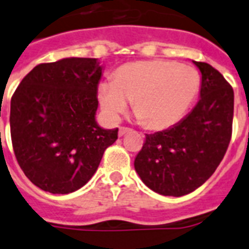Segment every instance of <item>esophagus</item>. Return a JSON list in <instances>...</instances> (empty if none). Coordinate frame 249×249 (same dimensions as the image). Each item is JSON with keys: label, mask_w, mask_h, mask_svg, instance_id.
<instances>
[{"label": "esophagus", "mask_w": 249, "mask_h": 249, "mask_svg": "<svg viewBox=\"0 0 249 249\" xmlns=\"http://www.w3.org/2000/svg\"><path fill=\"white\" fill-rule=\"evenodd\" d=\"M130 131H131V129L125 128V126H121V128L119 129V135H120V137H123V135H125L126 133H130Z\"/></svg>", "instance_id": "34e87169"}]
</instances>
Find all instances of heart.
Segmentation results:
<instances>
[{
	"label": "heart",
	"mask_w": 249,
	"mask_h": 249,
	"mask_svg": "<svg viewBox=\"0 0 249 249\" xmlns=\"http://www.w3.org/2000/svg\"><path fill=\"white\" fill-rule=\"evenodd\" d=\"M198 89L199 74L195 68L165 60H144L116 69L111 83L98 87V100L112 120L126 110L129 101L147 128L161 130L183 118Z\"/></svg>",
	"instance_id": "obj_1"
}]
</instances>
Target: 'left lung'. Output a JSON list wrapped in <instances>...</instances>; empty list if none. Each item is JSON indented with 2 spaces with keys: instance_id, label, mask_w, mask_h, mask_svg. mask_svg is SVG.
I'll return each instance as SVG.
<instances>
[{
  "instance_id": "8db88e82",
  "label": "left lung",
  "mask_w": 249,
  "mask_h": 249,
  "mask_svg": "<svg viewBox=\"0 0 249 249\" xmlns=\"http://www.w3.org/2000/svg\"><path fill=\"white\" fill-rule=\"evenodd\" d=\"M202 74L195 108L166 130L145 134L134 167L143 183L162 196L181 197L215 173L233 130L234 90L215 68L193 61Z\"/></svg>"
}]
</instances>
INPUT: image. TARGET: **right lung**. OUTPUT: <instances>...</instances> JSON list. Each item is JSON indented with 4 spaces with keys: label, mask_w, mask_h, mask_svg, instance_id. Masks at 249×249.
Instances as JSON below:
<instances>
[{
    "label": "right lung",
    "mask_w": 249,
    "mask_h": 249,
    "mask_svg": "<svg viewBox=\"0 0 249 249\" xmlns=\"http://www.w3.org/2000/svg\"><path fill=\"white\" fill-rule=\"evenodd\" d=\"M102 66L97 58L39 64L11 98V142L19 166L34 185L68 195L88 183L119 129L96 121Z\"/></svg>",
    "instance_id": "obj_1"
}]
</instances>
